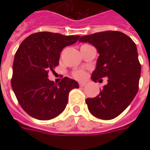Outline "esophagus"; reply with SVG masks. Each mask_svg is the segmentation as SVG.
<instances>
[{
    "label": "esophagus",
    "instance_id": "1",
    "mask_svg": "<svg viewBox=\"0 0 150 150\" xmlns=\"http://www.w3.org/2000/svg\"><path fill=\"white\" fill-rule=\"evenodd\" d=\"M79 85H80V87H84L85 85V83H84V82H80V83H79Z\"/></svg>",
    "mask_w": 150,
    "mask_h": 150
}]
</instances>
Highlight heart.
I'll return each mask as SVG.
<instances>
[{
	"instance_id": "1",
	"label": "heart",
	"mask_w": 150,
	"mask_h": 150,
	"mask_svg": "<svg viewBox=\"0 0 150 150\" xmlns=\"http://www.w3.org/2000/svg\"><path fill=\"white\" fill-rule=\"evenodd\" d=\"M73 76L75 77V79L81 80L85 79V76H86V74H85V72L84 70H76V71H75L73 73Z\"/></svg>"
}]
</instances>
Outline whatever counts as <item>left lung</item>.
<instances>
[{
	"label": "left lung",
	"mask_w": 150,
	"mask_h": 150,
	"mask_svg": "<svg viewBox=\"0 0 150 150\" xmlns=\"http://www.w3.org/2000/svg\"><path fill=\"white\" fill-rule=\"evenodd\" d=\"M80 42H89L99 52L93 81L108 77L107 85L95 98L86 99L88 109L94 116L112 120L126 109L139 90L141 65L135 43L120 31H102L84 35Z\"/></svg>",
	"instance_id": "1"
}]
</instances>
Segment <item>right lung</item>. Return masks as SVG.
Wrapping results in <instances>:
<instances>
[{
  "mask_svg": "<svg viewBox=\"0 0 150 150\" xmlns=\"http://www.w3.org/2000/svg\"><path fill=\"white\" fill-rule=\"evenodd\" d=\"M80 35L52 32L34 33L22 41L15 54L11 87L20 105L40 120L58 116L65 109L69 93L79 88L75 80L64 77L54 84L47 78L59 65L60 52L75 44Z\"/></svg>",
  "mask_w": 150,
  "mask_h": 150,
  "instance_id": "right-lung-1",
  "label": "right lung"
}]
</instances>
